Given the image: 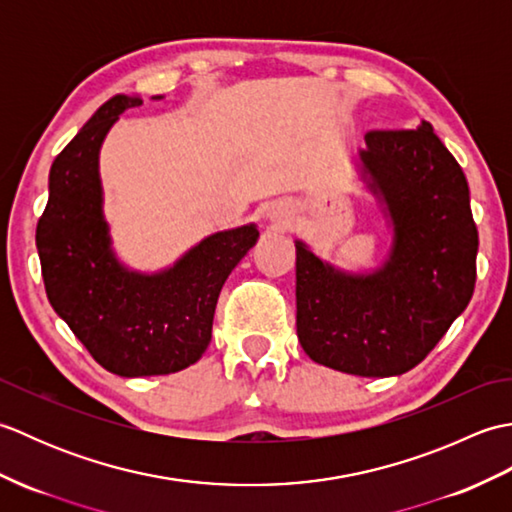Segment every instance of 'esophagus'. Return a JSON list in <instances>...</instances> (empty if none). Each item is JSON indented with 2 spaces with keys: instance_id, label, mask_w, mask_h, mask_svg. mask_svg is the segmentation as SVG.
Segmentation results:
<instances>
[{
  "instance_id": "obj_1",
  "label": "esophagus",
  "mask_w": 512,
  "mask_h": 512,
  "mask_svg": "<svg viewBox=\"0 0 512 512\" xmlns=\"http://www.w3.org/2000/svg\"><path fill=\"white\" fill-rule=\"evenodd\" d=\"M268 220L273 222L275 226H286L292 220V213H290V209H288L286 204H275L273 209L268 211Z\"/></svg>"
}]
</instances>
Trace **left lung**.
<instances>
[{"label":"left lung","mask_w":512,"mask_h":512,"mask_svg":"<svg viewBox=\"0 0 512 512\" xmlns=\"http://www.w3.org/2000/svg\"><path fill=\"white\" fill-rule=\"evenodd\" d=\"M358 173L391 226L372 273H347L297 246V336L314 363L345 374L400 376L424 361L475 288L477 228L458 160L418 129L367 132Z\"/></svg>","instance_id":"obj_1"}]
</instances>
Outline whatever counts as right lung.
Returning <instances> with one entry per match:
<instances>
[{
	"label": "right lung",
	"mask_w": 512,
	"mask_h": 512,
	"mask_svg": "<svg viewBox=\"0 0 512 512\" xmlns=\"http://www.w3.org/2000/svg\"><path fill=\"white\" fill-rule=\"evenodd\" d=\"M138 105L140 96H112L54 158L37 224L54 312L96 363L125 378L173 374L200 361L224 281L259 237L255 224L213 233L158 273H138L116 257L103 215L99 154L118 116Z\"/></svg>",
	"instance_id": "right-lung-1"
}]
</instances>
